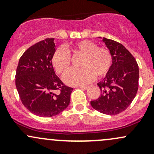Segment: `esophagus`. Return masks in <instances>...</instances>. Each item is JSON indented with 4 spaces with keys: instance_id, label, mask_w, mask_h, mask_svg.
Returning <instances> with one entry per match:
<instances>
[{
    "instance_id": "1",
    "label": "esophagus",
    "mask_w": 154,
    "mask_h": 154,
    "mask_svg": "<svg viewBox=\"0 0 154 154\" xmlns=\"http://www.w3.org/2000/svg\"><path fill=\"white\" fill-rule=\"evenodd\" d=\"M79 88H81L82 90H84V91H85V90H87L88 88V86H87V85H79Z\"/></svg>"
}]
</instances>
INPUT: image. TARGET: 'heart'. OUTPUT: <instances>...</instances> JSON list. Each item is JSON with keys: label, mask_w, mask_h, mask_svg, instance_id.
I'll return each mask as SVG.
<instances>
[{"label": "heart", "mask_w": 154, "mask_h": 154, "mask_svg": "<svg viewBox=\"0 0 154 154\" xmlns=\"http://www.w3.org/2000/svg\"><path fill=\"white\" fill-rule=\"evenodd\" d=\"M74 56L82 55L79 63L80 69L68 71L63 76L65 83L69 85H82L91 82L96 75L103 77L110 69L112 58L108 49L98 47L96 44L88 40H82L70 48ZM71 63V56L66 48L56 49L52 57V64L57 73L63 74Z\"/></svg>", "instance_id": "b5f03b06"}]
</instances>
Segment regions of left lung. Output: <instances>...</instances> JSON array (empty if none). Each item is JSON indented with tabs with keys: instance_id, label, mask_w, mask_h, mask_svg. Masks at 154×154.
I'll return each instance as SVG.
<instances>
[{
	"instance_id": "obj_1",
	"label": "left lung",
	"mask_w": 154,
	"mask_h": 154,
	"mask_svg": "<svg viewBox=\"0 0 154 154\" xmlns=\"http://www.w3.org/2000/svg\"><path fill=\"white\" fill-rule=\"evenodd\" d=\"M112 58L110 69L98 83L100 95L91 101L92 107L102 114L116 115L128 108L138 89L139 68L137 61L122 44L103 38Z\"/></svg>"
}]
</instances>
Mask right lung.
<instances>
[{
  "instance_id": "right-lung-1",
  "label": "right lung",
  "mask_w": 154,
  "mask_h": 154,
  "mask_svg": "<svg viewBox=\"0 0 154 154\" xmlns=\"http://www.w3.org/2000/svg\"><path fill=\"white\" fill-rule=\"evenodd\" d=\"M55 51L54 38L38 42L21 56L16 72V87L23 105L41 117L56 116L66 109L73 91L55 74Z\"/></svg>"
}]
</instances>
